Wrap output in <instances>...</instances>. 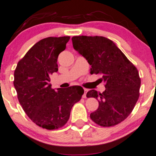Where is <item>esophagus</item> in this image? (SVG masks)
I'll return each mask as SVG.
<instances>
[{
  "label": "esophagus",
  "mask_w": 156,
  "mask_h": 156,
  "mask_svg": "<svg viewBox=\"0 0 156 156\" xmlns=\"http://www.w3.org/2000/svg\"><path fill=\"white\" fill-rule=\"evenodd\" d=\"M84 94H83V98H86V94H87L88 90L87 89H84Z\"/></svg>",
  "instance_id": "obj_1"
}]
</instances>
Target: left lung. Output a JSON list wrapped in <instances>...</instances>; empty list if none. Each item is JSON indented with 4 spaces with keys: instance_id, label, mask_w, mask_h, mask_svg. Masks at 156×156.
<instances>
[{
    "instance_id": "obj_1",
    "label": "left lung",
    "mask_w": 156,
    "mask_h": 156,
    "mask_svg": "<svg viewBox=\"0 0 156 156\" xmlns=\"http://www.w3.org/2000/svg\"><path fill=\"white\" fill-rule=\"evenodd\" d=\"M73 48L91 66L90 74L101 75L106 90H90L99 107L90 117L96 124L111 127L123 122L134 108L140 96L139 72L112 41L102 36H74Z\"/></svg>"
}]
</instances>
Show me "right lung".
I'll return each mask as SVG.
<instances>
[{
  "instance_id": "obj_1",
  "label": "right lung",
  "mask_w": 156,
  "mask_h": 156,
  "mask_svg": "<svg viewBox=\"0 0 156 156\" xmlns=\"http://www.w3.org/2000/svg\"><path fill=\"white\" fill-rule=\"evenodd\" d=\"M70 37H49L39 41L19 61L13 84L19 102L29 119L43 128L56 130L68 122L71 109L81 100V86L51 88L50 75L58 71V56Z\"/></svg>"
}]
</instances>
